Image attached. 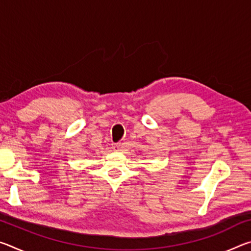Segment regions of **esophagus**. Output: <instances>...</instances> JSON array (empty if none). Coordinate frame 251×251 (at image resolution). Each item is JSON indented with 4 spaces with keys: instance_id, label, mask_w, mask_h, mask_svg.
<instances>
[{
    "instance_id": "obj_1",
    "label": "esophagus",
    "mask_w": 251,
    "mask_h": 251,
    "mask_svg": "<svg viewBox=\"0 0 251 251\" xmlns=\"http://www.w3.org/2000/svg\"><path fill=\"white\" fill-rule=\"evenodd\" d=\"M122 144L121 143H115V144H113V150L115 151H122Z\"/></svg>"
}]
</instances>
